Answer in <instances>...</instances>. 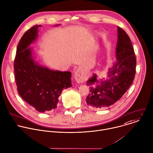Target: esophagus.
<instances>
[{
	"instance_id": "34e87169",
	"label": "esophagus",
	"mask_w": 153,
	"mask_h": 153,
	"mask_svg": "<svg viewBox=\"0 0 153 153\" xmlns=\"http://www.w3.org/2000/svg\"><path fill=\"white\" fill-rule=\"evenodd\" d=\"M74 78L77 83H81L85 80V75L80 70H77L74 73Z\"/></svg>"
}]
</instances>
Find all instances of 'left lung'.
<instances>
[{"label":"left lung","instance_id":"obj_1","mask_svg":"<svg viewBox=\"0 0 153 153\" xmlns=\"http://www.w3.org/2000/svg\"><path fill=\"white\" fill-rule=\"evenodd\" d=\"M116 61L108 68L107 77L97 79V74L87 81L89 94L86 102L89 107L103 108L119 100L132 85L136 73V56L131 39L126 33L117 27Z\"/></svg>","mask_w":153,"mask_h":153}]
</instances>
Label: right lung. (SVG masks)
I'll use <instances>...</instances> for the list:
<instances>
[{"label": "right lung", "mask_w": 153, "mask_h": 153, "mask_svg": "<svg viewBox=\"0 0 153 153\" xmlns=\"http://www.w3.org/2000/svg\"><path fill=\"white\" fill-rule=\"evenodd\" d=\"M40 27L41 25L33 26L19 40L14 71L19 95L37 111L44 113L57 107L62 90L70 88L72 84L71 72L51 70L40 65L35 59L32 48L29 46L36 40Z\"/></svg>", "instance_id": "add662e5"}]
</instances>
